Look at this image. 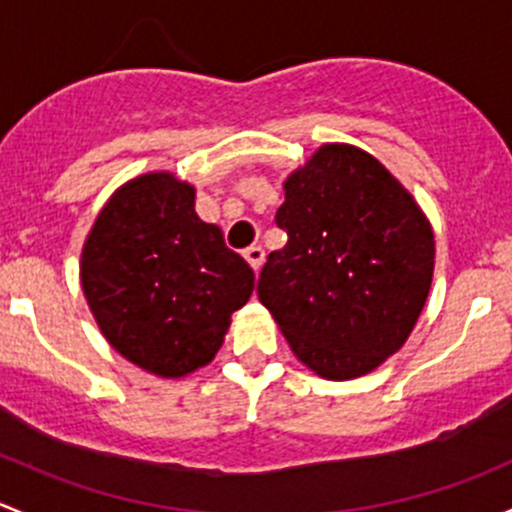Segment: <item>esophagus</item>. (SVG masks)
Segmentation results:
<instances>
[{
  "mask_svg": "<svg viewBox=\"0 0 512 512\" xmlns=\"http://www.w3.org/2000/svg\"><path fill=\"white\" fill-rule=\"evenodd\" d=\"M244 258L249 261V266L254 268L256 273L261 271V266H263V249H261V246H249V249L244 251Z\"/></svg>",
  "mask_w": 512,
  "mask_h": 512,
  "instance_id": "34e87169",
  "label": "esophagus"
}]
</instances>
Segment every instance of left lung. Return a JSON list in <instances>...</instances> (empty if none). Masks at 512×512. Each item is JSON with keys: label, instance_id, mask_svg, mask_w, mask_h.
<instances>
[{"label": "left lung", "instance_id": "obj_1", "mask_svg": "<svg viewBox=\"0 0 512 512\" xmlns=\"http://www.w3.org/2000/svg\"><path fill=\"white\" fill-rule=\"evenodd\" d=\"M276 224L288 244L258 278V300L293 355L345 382L402 350L434 278V229L377 157L325 142L283 179Z\"/></svg>", "mask_w": 512, "mask_h": 512}]
</instances>
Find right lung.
I'll return each instance as SVG.
<instances>
[{
    "label": "right lung",
    "instance_id": "add662e5",
    "mask_svg": "<svg viewBox=\"0 0 512 512\" xmlns=\"http://www.w3.org/2000/svg\"><path fill=\"white\" fill-rule=\"evenodd\" d=\"M194 184L167 170L120 184L81 251V288L100 333L140 370L179 379L207 367L231 313L254 293L249 263L194 212Z\"/></svg>",
    "mask_w": 512,
    "mask_h": 512
}]
</instances>
